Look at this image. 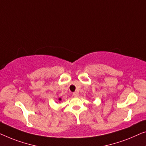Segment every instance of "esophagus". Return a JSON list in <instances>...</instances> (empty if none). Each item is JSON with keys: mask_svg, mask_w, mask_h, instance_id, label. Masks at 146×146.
I'll list each match as a JSON object with an SVG mask.
<instances>
[{"mask_svg": "<svg viewBox=\"0 0 146 146\" xmlns=\"http://www.w3.org/2000/svg\"><path fill=\"white\" fill-rule=\"evenodd\" d=\"M73 96H75V97H77V96H79V94L77 92H75V93H73Z\"/></svg>", "mask_w": 146, "mask_h": 146, "instance_id": "1", "label": "esophagus"}]
</instances>
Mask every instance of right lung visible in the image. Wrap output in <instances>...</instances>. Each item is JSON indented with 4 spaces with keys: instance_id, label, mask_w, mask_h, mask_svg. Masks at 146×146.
I'll use <instances>...</instances> for the list:
<instances>
[{
    "instance_id": "add662e5",
    "label": "right lung",
    "mask_w": 146,
    "mask_h": 146,
    "mask_svg": "<svg viewBox=\"0 0 146 146\" xmlns=\"http://www.w3.org/2000/svg\"><path fill=\"white\" fill-rule=\"evenodd\" d=\"M59 100H61V98H59Z\"/></svg>"
}]
</instances>
